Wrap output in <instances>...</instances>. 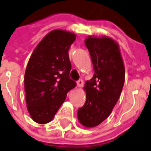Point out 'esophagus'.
<instances>
[{"instance_id": "esophagus-1", "label": "esophagus", "mask_w": 151, "mask_h": 151, "mask_svg": "<svg viewBox=\"0 0 151 151\" xmlns=\"http://www.w3.org/2000/svg\"><path fill=\"white\" fill-rule=\"evenodd\" d=\"M77 85H78V87H82L84 85V81L82 79H79V80L77 81Z\"/></svg>"}]
</instances>
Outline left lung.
<instances>
[{
    "label": "left lung",
    "mask_w": 151,
    "mask_h": 151,
    "mask_svg": "<svg viewBox=\"0 0 151 151\" xmlns=\"http://www.w3.org/2000/svg\"><path fill=\"white\" fill-rule=\"evenodd\" d=\"M93 65V77L85 84L86 101L78 109L81 124L93 127L111 114L119 100L125 79V69L119 47L109 37H88L85 41Z\"/></svg>",
    "instance_id": "left-lung-1"
}]
</instances>
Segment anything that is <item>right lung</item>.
I'll use <instances>...</instances> for the list:
<instances>
[{
    "instance_id": "obj_1",
    "label": "right lung",
    "mask_w": 151,
    "mask_h": 151,
    "mask_svg": "<svg viewBox=\"0 0 151 151\" xmlns=\"http://www.w3.org/2000/svg\"><path fill=\"white\" fill-rule=\"evenodd\" d=\"M76 37L71 32L54 30L38 44L27 63L24 90L27 110L38 124H47L76 86L70 78L68 50Z\"/></svg>"
}]
</instances>
